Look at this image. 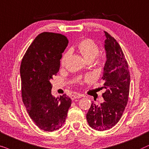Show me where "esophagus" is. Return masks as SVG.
I'll return each instance as SVG.
<instances>
[{
	"label": "esophagus",
	"mask_w": 149,
	"mask_h": 149,
	"mask_svg": "<svg viewBox=\"0 0 149 149\" xmlns=\"http://www.w3.org/2000/svg\"><path fill=\"white\" fill-rule=\"evenodd\" d=\"M80 97H81V95H79V94H78V95H72L71 96V99L72 100H76V99H79V98H80Z\"/></svg>",
	"instance_id": "obj_1"
}]
</instances>
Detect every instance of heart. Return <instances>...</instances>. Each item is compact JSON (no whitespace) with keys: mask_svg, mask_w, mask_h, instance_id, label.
<instances>
[{"mask_svg":"<svg viewBox=\"0 0 149 149\" xmlns=\"http://www.w3.org/2000/svg\"><path fill=\"white\" fill-rule=\"evenodd\" d=\"M77 50L82 55L83 58L87 63H91L96 57V61H95V65L98 67H102L105 62V56L101 53H99V46L94 41L91 39H84L79 41L76 46ZM69 57V52L65 53L61 58V65L62 67L65 66ZM92 80L91 76H87L82 79H78L77 80L78 84L83 85L86 83L90 82Z\"/></svg>","mask_w":149,"mask_h":149,"instance_id":"heart-1","label":"heart"}]
</instances>
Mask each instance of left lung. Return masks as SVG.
I'll return each mask as SVG.
<instances>
[{
	"instance_id": "left-lung-1",
	"label": "left lung",
	"mask_w": 149,
	"mask_h": 149,
	"mask_svg": "<svg viewBox=\"0 0 149 149\" xmlns=\"http://www.w3.org/2000/svg\"><path fill=\"white\" fill-rule=\"evenodd\" d=\"M107 60L102 80L106 92L105 100L100 106L92 102L86 114L89 126L95 130H110L119 121L128 102L130 74L128 63L120 45L114 37L104 31Z\"/></svg>"
}]
</instances>
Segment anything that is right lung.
<instances>
[{
    "label": "right lung",
    "mask_w": 149,
    "mask_h": 149,
    "mask_svg": "<svg viewBox=\"0 0 149 149\" xmlns=\"http://www.w3.org/2000/svg\"><path fill=\"white\" fill-rule=\"evenodd\" d=\"M68 43L65 35L44 32L30 45L21 62L22 102L33 121L45 132L63 125L71 104L66 94L57 98L51 94L50 82L58 72Z\"/></svg>",
    "instance_id": "add662e5"
}]
</instances>
